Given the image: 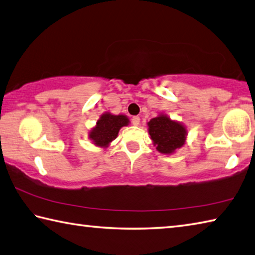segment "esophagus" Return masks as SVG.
I'll use <instances>...</instances> for the list:
<instances>
[{"mask_svg": "<svg viewBox=\"0 0 255 255\" xmlns=\"http://www.w3.org/2000/svg\"><path fill=\"white\" fill-rule=\"evenodd\" d=\"M131 123H132L133 126H138V125H139V123H140V118L138 117V116H135V117L131 118Z\"/></svg>", "mask_w": 255, "mask_h": 255, "instance_id": "obj_1", "label": "esophagus"}]
</instances>
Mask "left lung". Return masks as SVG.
Listing matches in <instances>:
<instances>
[{"label":"left lung","instance_id":"obj_1","mask_svg":"<svg viewBox=\"0 0 255 255\" xmlns=\"http://www.w3.org/2000/svg\"><path fill=\"white\" fill-rule=\"evenodd\" d=\"M148 131L156 149L161 154H172L186 140V128L167 116L159 115L148 123Z\"/></svg>","mask_w":255,"mask_h":255}]
</instances>
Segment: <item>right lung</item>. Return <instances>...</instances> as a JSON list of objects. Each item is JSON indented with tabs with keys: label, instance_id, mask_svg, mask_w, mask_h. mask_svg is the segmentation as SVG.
Listing matches in <instances>:
<instances>
[{
	"label": "right lung",
	"instance_id": "right-lung-1",
	"mask_svg": "<svg viewBox=\"0 0 255 255\" xmlns=\"http://www.w3.org/2000/svg\"><path fill=\"white\" fill-rule=\"evenodd\" d=\"M129 119L124 115L115 116L106 113L97 122L96 127L89 133V138L96 146L107 147L118 136L119 129L127 126Z\"/></svg>",
	"mask_w": 255,
	"mask_h": 255
}]
</instances>
